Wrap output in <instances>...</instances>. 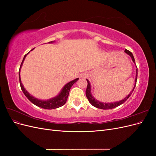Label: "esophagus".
<instances>
[{"label":"esophagus","instance_id":"obj_1","mask_svg":"<svg viewBox=\"0 0 156 156\" xmlns=\"http://www.w3.org/2000/svg\"><path fill=\"white\" fill-rule=\"evenodd\" d=\"M88 76V73H83L81 75V77H82V78H87Z\"/></svg>","mask_w":156,"mask_h":156}]
</instances>
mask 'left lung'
Listing matches in <instances>:
<instances>
[{
    "label": "left lung",
    "mask_w": 156,
    "mask_h": 156,
    "mask_svg": "<svg viewBox=\"0 0 156 156\" xmlns=\"http://www.w3.org/2000/svg\"><path fill=\"white\" fill-rule=\"evenodd\" d=\"M124 52H125V53H126L127 55H128L129 56H131L132 61H133V62H134V64H135V58L133 57V54H132L129 51L127 50V49H125ZM136 79H137V68H136V76H135V85H134V87H133V90H132L131 91V92L128 94V95H127V96H126L124 99H122V100L119 101L112 102V103H103V102H101L100 101L96 100V98H94L92 96V95L90 83V81H88V80L87 79V83H88L87 88V90H86V96H87V98H88L89 102L90 103L91 105H93L94 107H95L98 108H101V109H111V108H115V107H116L118 106L122 105V103H124L127 100V99L129 98V96H131V94H132V92H133V91L134 90L135 87L136 86Z\"/></svg>",
    "instance_id": "obj_1"
}]
</instances>
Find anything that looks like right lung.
<instances>
[{
    "label": "right lung",
    "instance_id": "obj_1",
    "mask_svg": "<svg viewBox=\"0 0 156 156\" xmlns=\"http://www.w3.org/2000/svg\"><path fill=\"white\" fill-rule=\"evenodd\" d=\"M55 41H51L49 42V44L54 43ZM34 49H32L31 51H32ZM30 52H29V53L24 56V58H23V61H22L21 66L20 68V71H19V78H20V85H21L22 91L23 92V93H24L25 96L28 99H29V100L33 103V104H34L35 105L39 107L45 108V109H54V108H58L60 107L63 106L67 101V99H68V97L69 95L71 87L73 86V84L75 83H76L78 81L79 78L75 79L74 80H72V81H71L70 82L68 83L67 84H66L57 96H56L55 97L52 98L51 99H49V100H40V99H37L34 96H32L31 94H30L29 92H28L26 90V89L24 88V86H23V84L21 83V77H20V70H21V66L23 65V62H24L27 55Z\"/></svg>",
    "mask_w": 156,
    "mask_h": 156
}]
</instances>
